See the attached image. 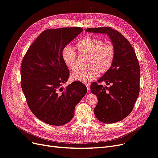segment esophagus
I'll use <instances>...</instances> for the list:
<instances>
[{
	"label": "esophagus",
	"mask_w": 158,
	"mask_h": 158,
	"mask_svg": "<svg viewBox=\"0 0 158 158\" xmlns=\"http://www.w3.org/2000/svg\"><path fill=\"white\" fill-rule=\"evenodd\" d=\"M85 86H86L87 89H88V93L90 92V88H89V83H86L85 84Z\"/></svg>",
	"instance_id": "1"
}]
</instances>
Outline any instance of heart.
Segmentation results:
<instances>
[{
	"label": "heart",
	"mask_w": 158,
	"mask_h": 158,
	"mask_svg": "<svg viewBox=\"0 0 158 158\" xmlns=\"http://www.w3.org/2000/svg\"><path fill=\"white\" fill-rule=\"evenodd\" d=\"M79 55L88 58L85 70L78 71L71 75L74 81L88 83L96 78L100 73L105 74L111 69L115 59L116 51L111 44H105L104 41L97 37H88L76 44ZM62 59L70 70H78L76 65V54L69 46H66L62 51Z\"/></svg>",
	"instance_id": "1"
}]
</instances>
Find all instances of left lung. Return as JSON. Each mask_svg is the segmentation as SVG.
Returning a JSON list of instances; mask_svg holds the SVG:
<instances>
[{
	"label": "left lung",
	"mask_w": 158,
	"mask_h": 158,
	"mask_svg": "<svg viewBox=\"0 0 158 158\" xmlns=\"http://www.w3.org/2000/svg\"><path fill=\"white\" fill-rule=\"evenodd\" d=\"M85 31L106 33L116 51L113 64L97 82L91 84V92L98 97L95 116L102 123L122 121L132 111L140 92V65L129 41L110 27H90ZM106 81L109 87L100 84Z\"/></svg>",
	"instance_id": "left-lung-1"
}]
</instances>
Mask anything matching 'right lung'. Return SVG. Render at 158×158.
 Returning a JSON list of instances; mask_svg holds the SVG:
<instances>
[{"instance_id":"add662e5","label":"right lung","mask_w":158,"mask_h":158,"mask_svg":"<svg viewBox=\"0 0 158 158\" xmlns=\"http://www.w3.org/2000/svg\"><path fill=\"white\" fill-rule=\"evenodd\" d=\"M83 29L78 27L43 31L24 55L21 64V87L34 115L48 125L61 126L71 121L75 106L87 93L85 85L75 81L66 88L69 70L61 52Z\"/></svg>"}]
</instances>
